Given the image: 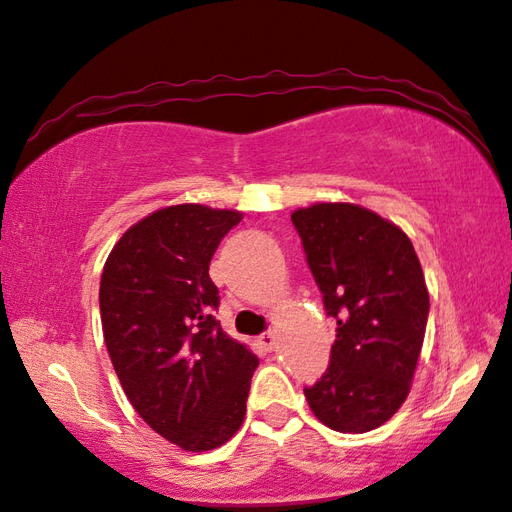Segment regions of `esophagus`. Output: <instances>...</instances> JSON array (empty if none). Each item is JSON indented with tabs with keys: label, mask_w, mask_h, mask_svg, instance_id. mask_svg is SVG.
Here are the masks:
<instances>
[{
	"label": "esophagus",
	"mask_w": 512,
	"mask_h": 512,
	"mask_svg": "<svg viewBox=\"0 0 512 512\" xmlns=\"http://www.w3.org/2000/svg\"><path fill=\"white\" fill-rule=\"evenodd\" d=\"M259 345H262L266 352H273L277 347V336L273 332H266V334L259 336Z\"/></svg>",
	"instance_id": "1"
}]
</instances>
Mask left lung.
Wrapping results in <instances>:
<instances>
[{
    "label": "left lung",
    "instance_id": "1",
    "mask_svg": "<svg viewBox=\"0 0 512 512\" xmlns=\"http://www.w3.org/2000/svg\"><path fill=\"white\" fill-rule=\"evenodd\" d=\"M308 266L336 319L330 367L306 398L325 427L365 433L407 400L429 317V290L411 239L350 202L290 215Z\"/></svg>",
    "mask_w": 512,
    "mask_h": 512
}]
</instances>
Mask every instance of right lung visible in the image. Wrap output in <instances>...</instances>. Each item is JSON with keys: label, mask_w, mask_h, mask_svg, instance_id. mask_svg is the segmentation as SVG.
I'll list each match as a JSON object with an SVG mask.
<instances>
[{"label": "right lung", "mask_w": 512, "mask_h": 512, "mask_svg": "<svg viewBox=\"0 0 512 512\" xmlns=\"http://www.w3.org/2000/svg\"><path fill=\"white\" fill-rule=\"evenodd\" d=\"M242 213L176 204L127 228L107 257L99 306L125 396L184 451L222 447L242 427L257 356L213 310L211 257Z\"/></svg>", "instance_id": "1"}]
</instances>
